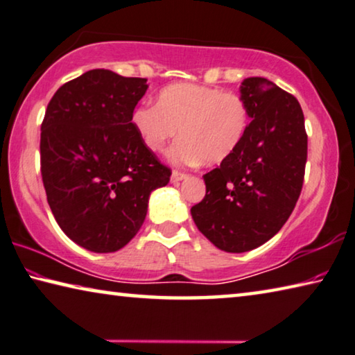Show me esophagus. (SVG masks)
<instances>
[{
    "instance_id": "esophagus-1",
    "label": "esophagus",
    "mask_w": 355,
    "mask_h": 355,
    "mask_svg": "<svg viewBox=\"0 0 355 355\" xmlns=\"http://www.w3.org/2000/svg\"><path fill=\"white\" fill-rule=\"evenodd\" d=\"M185 178H187V174L182 173V171L174 170L173 174H171V182H179V181H182V179H185Z\"/></svg>"
}]
</instances>
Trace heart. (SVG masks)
I'll return each mask as SVG.
<instances>
[{
    "mask_svg": "<svg viewBox=\"0 0 355 355\" xmlns=\"http://www.w3.org/2000/svg\"><path fill=\"white\" fill-rule=\"evenodd\" d=\"M132 123L149 150L160 153L181 133L171 149L178 164L201 160L220 164L241 146L250 124V110L242 96L211 86L178 83L160 91L157 105L143 103Z\"/></svg>",
    "mask_w": 355,
    "mask_h": 355,
    "instance_id": "heart-1",
    "label": "heart"
}]
</instances>
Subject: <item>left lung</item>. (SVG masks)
Here are the masks:
<instances>
[{
  "instance_id": "8db88e82",
  "label": "left lung",
  "mask_w": 355,
  "mask_h": 355,
  "mask_svg": "<svg viewBox=\"0 0 355 355\" xmlns=\"http://www.w3.org/2000/svg\"><path fill=\"white\" fill-rule=\"evenodd\" d=\"M250 118L241 146L206 173V195L191 207L214 245L242 253L274 237L291 216L304 185L309 137L293 94L270 80L242 81Z\"/></svg>"
}]
</instances>
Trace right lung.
I'll return each mask as SVG.
<instances>
[{"instance_id": "add662e5", "label": "right lung", "mask_w": 355, "mask_h": 355, "mask_svg": "<svg viewBox=\"0 0 355 355\" xmlns=\"http://www.w3.org/2000/svg\"><path fill=\"white\" fill-rule=\"evenodd\" d=\"M146 78L94 69L64 83L40 125L46 201L67 237L96 253L127 245L141 228L150 191L170 182L139 138L132 114Z\"/></svg>"}]
</instances>
